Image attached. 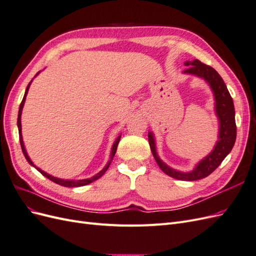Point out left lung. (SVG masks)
<instances>
[{
	"label": "left lung",
	"mask_w": 256,
	"mask_h": 256,
	"mask_svg": "<svg viewBox=\"0 0 256 256\" xmlns=\"http://www.w3.org/2000/svg\"><path fill=\"white\" fill-rule=\"evenodd\" d=\"M184 65L188 68L184 72L192 74L205 79L210 85L216 99V111L220 120L219 140L214 146V150L208 156L200 162L196 168L190 173H180L168 168L157 156L154 140L152 132L148 134V142L154 160L157 161L159 168L166 175L180 180H198L210 175L218 168L233 148L236 141V122H235V108L233 98L224 83L221 76L214 69L208 66L198 60L186 62Z\"/></svg>",
	"instance_id": "1"
}]
</instances>
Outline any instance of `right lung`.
Segmentation results:
<instances>
[{
    "label": "right lung",
    "mask_w": 256,
    "mask_h": 256,
    "mask_svg": "<svg viewBox=\"0 0 256 256\" xmlns=\"http://www.w3.org/2000/svg\"><path fill=\"white\" fill-rule=\"evenodd\" d=\"M28 88H30V84L28 85V88H26V94H24V96H23V99H22V102H21L20 106H19V113H18V122H17V124H18V129H19V140H20V145H21V148H22L23 154H24L26 159L28 161V164H32L33 166H35L33 164V162L30 161V159L28 158V154H26V152L24 144H23V141H22V134H21V112H22L23 104H24V102H26V94H28ZM120 136H118V138H116V141H115L114 144H113L112 152H111V159H110V161H109V164H108L106 166V168H104V170H102V171H100L98 174H96L95 176H92V177H90V178H88V180H60V178L53 177V176H51V175H49V174H47V173H44V171H42L40 168H36V166H35V168H36L38 170V171H40L44 176L47 177L48 180H52L53 182H56L58 184L64 186V187H81V186L88 184L92 182L94 180H98V178L102 177V176L106 172V170L109 168V166H110L111 161H112V159H113V157H114V154H115V152H116V150H118V143H120Z\"/></svg>",
    "instance_id": "1"
}]
</instances>
